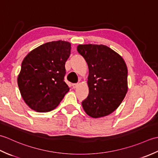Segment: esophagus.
Listing matches in <instances>:
<instances>
[{
  "label": "esophagus",
  "instance_id": "obj_1",
  "mask_svg": "<svg viewBox=\"0 0 158 158\" xmlns=\"http://www.w3.org/2000/svg\"><path fill=\"white\" fill-rule=\"evenodd\" d=\"M79 85V83H73V88L74 89H75V88H78Z\"/></svg>",
  "mask_w": 158,
  "mask_h": 158
}]
</instances>
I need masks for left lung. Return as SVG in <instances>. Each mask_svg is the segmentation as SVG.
<instances>
[{"label": "left lung", "mask_w": 158, "mask_h": 158, "mask_svg": "<svg viewBox=\"0 0 158 158\" xmlns=\"http://www.w3.org/2000/svg\"><path fill=\"white\" fill-rule=\"evenodd\" d=\"M77 52L88 63L89 94L82 102L85 113L94 118L115 110L127 91V69L123 59L104 45H79Z\"/></svg>", "instance_id": "left-lung-1"}]
</instances>
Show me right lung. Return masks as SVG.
Instances as JSON below:
<instances>
[{
  "mask_svg": "<svg viewBox=\"0 0 158 158\" xmlns=\"http://www.w3.org/2000/svg\"><path fill=\"white\" fill-rule=\"evenodd\" d=\"M70 54V43L57 41L40 45L23 59L18 84L23 100L32 109L49 112L69 91L64 77Z\"/></svg>",
  "mask_w": 158,
  "mask_h": 158,
  "instance_id": "add662e5",
  "label": "right lung"
}]
</instances>
